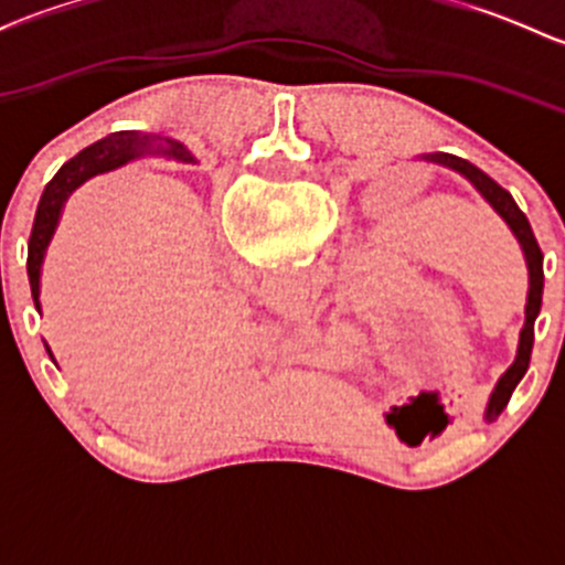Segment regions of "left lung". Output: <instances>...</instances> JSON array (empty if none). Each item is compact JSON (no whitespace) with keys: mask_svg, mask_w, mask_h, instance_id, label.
<instances>
[{"mask_svg":"<svg viewBox=\"0 0 565 565\" xmlns=\"http://www.w3.org/2000/svg\"><path fill=\"white\" fill-rule=\"evenodd\" d=\"M418 161L426 163H435V167L448 169V172H457L459 177H465L472 188L478 191V196L505 221V226L511 230V235L516 237L520 243L522 256H525V265H527V303H525V324L520 330V344H516V358L509 369L503 372V377L498 380L494 391L489 393V402L487 409H483V420L492 424L500 413L505 409L509 404L511 393H514L520 380L525 377L527 366H530V352H533V328H535V317L541 311V295H544V254H541L539 241H535L533 230H530V221L527 215L516 207L514 196L505 191L503 185L492 180L489 174H483L481 169L472 167L470 161L457 156H448V152H426L420 156Z\"/></svg>","mask_w":565,"mask_h":565,"instance_id":"left-lung-1","label":"left lung"}]
</instances>
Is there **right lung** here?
<instances>
[{"mask_svg":"<svg viewBox=\"0 0 565 565\" xmlns=\"http://www.w3.org/2000/svg\"><path fill=\"white\" fill-rule=\"evenodd\" d=\"M147 152H158L163 158H172L180 163H193V156L188 152L185 145L174 139H161V136H141L136 130H119V134L106 136V139L95 141V145L84 147L78 156H73L71 161L62 163V169L51 177V182L45 185L43 196L38 202L35 224L30 232V246H26V273H30V287H32V300H35V309L40 311V273H43V259L45 250H49L51 237H54L56 226H60L62 210L65 202L71 199V193L76 188H82L84 182L93 180V177L114 172V169L125 167L130 161H139ZM45 344V341H43ZM45 352L54 361V352L45 344Z\"/></svg>","mask_w":565,"mask_h":565,"instance_id":"1","label":"right lung"}]
</instances>
